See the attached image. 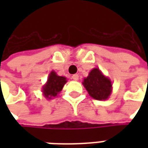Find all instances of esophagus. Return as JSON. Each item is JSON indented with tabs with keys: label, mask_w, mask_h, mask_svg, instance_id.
<instances>
[{
	"label": "esophagus",
	"mask_w": 148,
	"mask_h": 148,
	"mask_svg": "<svg viewBox=\"0 0 148 148\" xmlns=\"http://www.w3.org/2000/svg\"><path fill=\"white\" fill-rule=\"evenodd\" d=\"M72 79L74 81H77L78 80V75H77V74H74V75L72 76Z\"/></svg>",
	"instance_id": "1"
}]
</instances>
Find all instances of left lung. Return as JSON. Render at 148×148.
<instances>
[{
    "mask_svg": "<svg viewBox=\"0 0 148 148\" xmlns=\"http://www.w3.org/2000/svg\"><path fill=\"white\" fill-rule=\"evenodd\" d=\"M82 85L90 96L98 101L108 99L112 91V83L110 78L104 75L97 67L91 70L89 75L83 79Z\"/></svg>",
    "mask_w": 148,
    "mask_h": 148,
    "instance_id": "obj_1",
    "label": "left lung"
}]
</instances>
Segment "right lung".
Instances as JSON below:
<instances>
[{"mask_svg":"<svg viewBox=\"0 0 148 148\" xmlns=\"http://www.w3.org/2000/svg\"><path fill=\"white\" fill-rule=\"evenodd\" d=\"M67 82L66 77L58 76L56 72L51 71L47 77V81L42 87V95L48 100L53 99V97L58 96L62 91L64 85Z\"/></svg>","mask_w":148,"mask_h":148,"instance_id":"right-lung-1","label":"right lung"}]
</instances>
